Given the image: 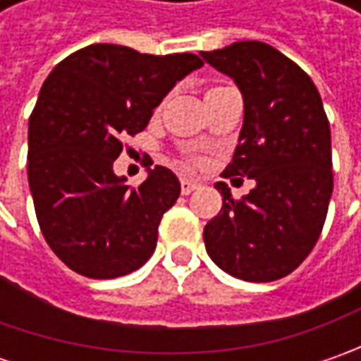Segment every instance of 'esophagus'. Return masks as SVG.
<instances>
[{"label":"esophagus","mask_w":361,"mask_h":361,"mask_svg":"<svg viewBox=\"0 0 361 361\" xmlns=\"http://www.w3.org/2000/svg\"><path fill=\"white\" fill-rule=\"evenodd\" d=\"M197 187H199V185L192 183V180H183V183H180V192H183V195H190Z\"/></svg>","instance_id":"esophagus-1"}]
</instances>
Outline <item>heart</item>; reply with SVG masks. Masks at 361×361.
<instances>
[{
    "label": "heart",
    "mask_w": 361,
    "mask_h": 361,
    "mask_svg": "<svg viewBox=\"0 0 361 361\" xmlns=\"http://www.w3.org/2000/svg\"><path fill=\"white\" fill-rule=\"evenodd\" d=\"M190 164H197V162H195V160H190Z\"/></svg>",
    "instance_id": "1"
}]
</instances>
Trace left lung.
Listing matches in <instances>:
<instances>
[{
	"instance_id": "left-lung-1",
	"label": "left lung",
	"mask_w": 361,
	"mask_h": 361,
	"mask_svg": "<svg viewBox=\"0 0 361 361\" xmlns=\"http://www.w3.org/2000/svg\"><path fill=\"white\" fill-rule=\"evenodd\" d=\"M243 94L245 120L225 178H255L233 199L227 183L219 215L204 225L209 257L229 275L267 283L295 271L312 253L334 190L331 132L313 80L263 42H235L201 51Z\"/></svg>"
}]
</instances>
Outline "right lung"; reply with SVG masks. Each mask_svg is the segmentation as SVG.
Masks as SVG:
<instances>
[{
	"instance_id": "1",
	"label": "right lung",
	"mask_w": 361,
	"mask_h": 361,
	"mask_svg": "<svg viewBox=\"0 0 361 361\" xmlns=\"http://www.w3.org/2000/svg\"><path fill=\"white\" fill-rule=\"evenodd\" d=\"M201 66L195 54L92 44L49 72L30 116L27 180L42 235L72 271L114 279L154 253L160 219L180 183L154 166L130 187L112 164L124 138L145 130L174 84Z\"/></svg>"
}]
</instances>
